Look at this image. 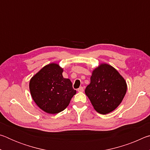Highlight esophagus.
<instances>
[{"label": "esophagus", "mask_w": 150, "mask_h": 150, "mask_svg": "<svg viewBox=\"0 0 150 150\" xmlns=\"http://www.w3.org/2000/svg\"><path fill=\"white\" fill-rule=\"evenodd\" d=\"M77 91H78V92H83V91H84V88H83V87H81L78 88Z\"/></svg>", "instance_id": "obj_1"}]
</instances>
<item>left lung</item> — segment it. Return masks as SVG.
<instances>
[{"mask_svg": "<svg viewBox=\"0 0 150 150\" xmlns=\"http://www.w3.org/2000/svg\"><path fill=\"white\" fill-rule=\"evenodd\" d=\"M127 90L124 79L117 70L106 63L93 70L91 83L85 88V94L94 108L106 115L118 107Z\"/></svg>", "mask_w": 150, "mask_h": 150, "instance_id": "8db88e82", "label": "left lung"}]
</instances>
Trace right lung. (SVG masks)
Masks as SVG:
<instances>
[{
  "label": "right lung",
  "instance_id": "right-lung-1",
  "mask_svg": "<svg viewBox=\"0 0 150 150\" xmlns=\"http://www.w3.org/2000/svg\"><path fill=\"white\" fill-rule=\"evenodd\" d=\"M63 69L56 63L45 65L30 81V91L35 104L44 112L57 114L67 108L76 94L69 79L63 78Z\"/></svg>",
  "mask_w": 150,
  "mask_h": 150
}]
</instances>
